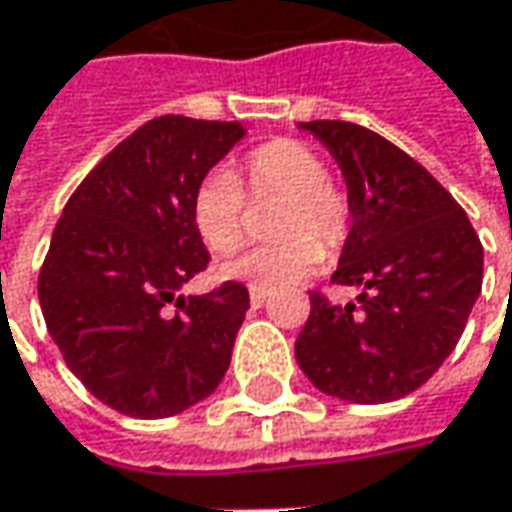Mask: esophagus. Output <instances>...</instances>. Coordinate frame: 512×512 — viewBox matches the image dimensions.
I'll list each match as a JSON object with an SVG mask.
<instances>
[{
  "label": "esophagus",
  "mask_w": 512,
  "mask_h": 512,
  "mask_svg": "<svg viewBox=\"0 0 512 512\" xmlns=\"http://www.w3.org/2000/svg\"><path fill=\"white\" fill-rule=\"evenodd\" d=\"M249 300H252V306H255V309H260V306L266 303V291L249 289Z\"/></svg>",
  "instance_id": "1"
}]
</instances>
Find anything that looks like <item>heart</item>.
Masks as SVG:
<instances>
[{
  "instance_id": "heart-1",
  "label": "heart",
  "mask_w": 512,
  "mask_h": 512,
  "mask_svg": "<svg viewBox=\"0 0 512 512\" xmlns=\"http://www.w3.org/2000/svg\"><path fill=\"white\" fill-rule=\"evenodd\" d=\"M283 198L272 223L280 240L252 246L221 263V277L252 289L277 291L317 272L327 249L348 235V201L326 175L323 158L309 144L277 138L257 147L243 161V186L229 172H209L192 195V226L215 255L235 252L243 240L246 203Z\"/></svg>"
}]
</instances>
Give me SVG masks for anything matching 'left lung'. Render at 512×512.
<instances>
[{
	"mask_svg": "<svg viewBox=\"0 0 512 512\" xmlns=\"http://www.w3.org/2000/svg\"><path fill=\"white\" fill-rule=\"evenodd\" d=\"M337 161L351 229L334 283L357 303L311 294L294 357L328 397L379 405L408 397L456 348L482 291L479 235L442 184L382 135L348 121H300Z\"/></svg>",
	"mask_w": 512,
	"mask_h": 512,
	"instance_id": "left-lung-1",
	"label": "left lung"
}]
</instances>
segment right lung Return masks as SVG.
Segmentation results:
<instances>
[{
    "mask_svg": "<svg viewBox=\"0 0 512 512\" xmlns=\"http://www.w3.org/2000/svg\"><path fill=\"white\" fill-rule=\"evenodd\" d=\"M246 130L152 118L81 181L56 223L39 274L47 331L84 388L121 414H181L229 371L249 291L184 294L209 263L189 206Z\"/></svg>",
    "mask_w": 512,
    "mask_h": 512,
    "instance_id": "add662e5",
    "label": "right lung"
}]
</instances>
